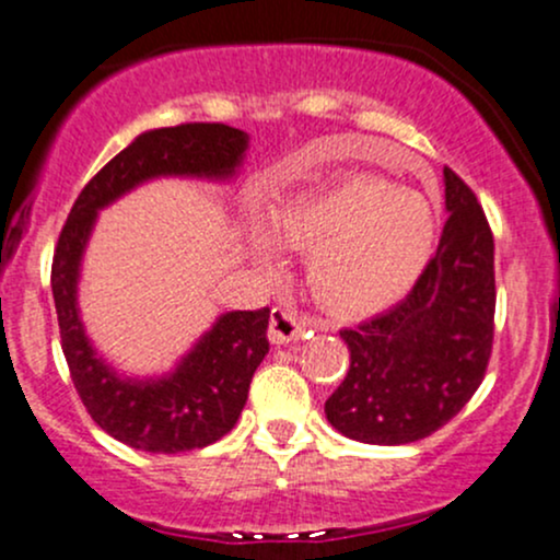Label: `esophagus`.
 I'll use <instances>...</instances> for the list:
<instances>
[{"label":"esophagus","mask_w":560,"mask_h":560,"mask_svg":"<svg viewBox=\"0 0 560 560\" xmlns=\"http://www.w3.org/2000/svg\"><path fill=\"white\" fill-rule=\"evenodd\" d=\"M305 335V324L298 322V316L290 313L287 308H273L270 313V324H268V340L273 346H287V342L300 340Z\"/></svg>","instance_id":"1"}]
</instances>
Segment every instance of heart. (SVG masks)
Returning a JSON list of instances; mask_svg holds the SVG:
<instances>
[{"label":"heart","instance_id":"1","mask_svg":"<svg viewBox=\"0 0 560 560\" xmlns=\"http://www.w3.org/2000/svg\"><path fill=\"white\" fill-rule=\"evenodd\" d=\"M279 244L308 252V287L324 308L364 318L415 290L439 238L422 194L385 177L348 175L270 214V233L252 225L247 247L266 270L281 268Z\"/></svg>","mask_w":560,"mask_h":560}]
</instances>
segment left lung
Instances as JSON below:
<instances>
[{
  "label": "left lung",
  "instance_id": "8db88e82",
  "mask_svg": "<svg viewBox=\"0 0 560 560\" xmlns=\"http://www.w3.org/2000/svg\"><path fill=\"white\" fill-rule=\"evenodd\" d=\"M439 249L407 298L340 337L350 370L324 404L361 444L420 441L452 420L487 372L494 340V238L476 194L444 167Z\"/></svg>",
  "mask_w": 560,
  "mask_h": 560
}]
</instances>
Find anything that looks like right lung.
Here are the masks:
<instances>
[{
  "label": "right lung",
  "mask_w": 560,
  "mask_h": 560,
  "mask_svg": "<svg viewBox=\"0 0 560 560\" xmlns=\"http://www.w3.org/2000/svg\"><path fill=\"white\" fill-rule=\"evenodd\" d=\"M247 145V132L207 121L138 135L82 188L60 231L52 257V298L73 388L92 420L132 450H205L236 425L252 374L268 353L270 311L223 313L172 372L145 380L121 377L92 348L77 305L82 255L97 212L153 177L231 180Z\"/></svg>",
  "instance_id": "add662e5"
}]
</instances>
